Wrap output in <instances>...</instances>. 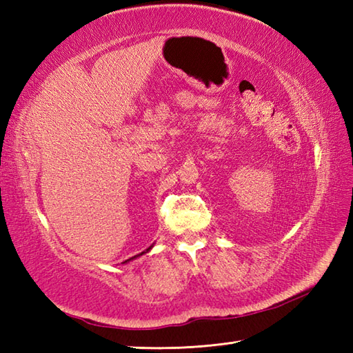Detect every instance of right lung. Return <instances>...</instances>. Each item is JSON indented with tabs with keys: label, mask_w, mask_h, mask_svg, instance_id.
Returning <instances> with one entry per match:
<instances>
[{
	"label": "right lung",
	"mask_w": 353,
	"mask_h": 353,
	"mask_svg": "<svg viewBox=\"0 0 353 353\" xmlns=\"http://www.w3.org/2000/svg\"><path fill=\"white\" fill-rule=\"evenodd\" d=\"M150 249H152V247H148V249H147V250H145V252H142V253H141V254H144V253H147V252H148V250H150ZM138 256H139V254H137V256H133V258H138ZM133 258H130V259H133ZM130 259H127V261H130ZM127 261H125V262H127Z\"/></svg>",
	"instance_id": "1"
}]
</instances>
